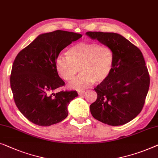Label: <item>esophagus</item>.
<instances>
[{
	"mask_svg": "<svg viewBox=\"0 0 158 158\" xmlns=\"http://www.w3.org/2000/svg\"><path fill=\"white\" fill-rule=\"evenodd\" d=\"M85 92V90H80V91H77V93H78V95H83Z\"/></svg>",
	"mask_w": 158,
	"mask_h": 158,
	"instance_id": "34e87169",
	"label": "esophagus"
}]
</instances>
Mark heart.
Returning a JSON list of instances; mask_svg holds the SVG:
<instances>
[{
	"label": "heart",
	"mask_w": 158,
	"mask_h": 158,
	"mask_svg": "<svg viewBox=\"0 0 158 158\" xmlns=\"http://www.w3.org/2000/svg\"><path fill=\"white\" fill-rule=\"evenodd\" d=\"M65 56L56 58L55 66L58 74L67 82H71L77 73L81 74L70 85L76 90H82L93 83L106 81L113 71L115 55L108 45L94 42H80L70 46Z\"/></svg>",
	"instance_id": "heart-1"
}]
</instances>
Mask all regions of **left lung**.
Returning <instances> with one entry per match:
<instances>
[{
    "instance_id": "left-lung-1",
    "label": "left lung",
    "mask_w": 158,
    "mask_h": 158,
    "mask_svg": "<svg viewBox=\"0 0 158 158\" xmlns=\"http://www.w3.org/2000/svg\"><path fill=\"white\" fill-rule=\"evenodd\" d=\"M86 35L110 47L115 55L113 71L94 90L98 98L90 106L93 117L105 124H126L140 113L150 86L143 53L120 34L88 31Z\"/></svg>"
}]
</instances>
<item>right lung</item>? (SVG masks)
<instances>
[{
    "label": "right lung",
    "mask_w": 158,
    "mask_h": 158,
    "mask_svg": "<svg viewBox=\"0 0 158 158\" xmlns=\"http://www.w3.org/2000/svg\"><path fill=\"white\" fill-rule=\"evenodd\" d=\"M81 37L60 30L41 34L15 57L10 77L13 99L20 113L34 124L50 126L68 116V106L77 93L56 92L65 82L55 62L62 50Z\"/></svg>",
    "instance_id": "right-lung-1"
}]
</instances>
